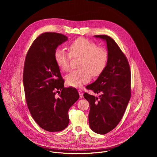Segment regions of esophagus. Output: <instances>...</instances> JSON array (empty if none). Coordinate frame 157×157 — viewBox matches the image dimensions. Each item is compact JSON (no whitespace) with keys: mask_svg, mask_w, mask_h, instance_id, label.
<instances>
[{"mask_svg":"<svg viewBox=\"0 0 157 157\" xmlns=\"http://www.w3.org/2000/svg\"><path fill=\"white\" fill-rule=\"evenodd\" d=\"M78 93L79 94V97L80 98H83V92L81 90V89H79L78 90Z\"/></svg>","mask_w":157,"mask_h":157,"instance_id":"34e87169","label":"esophagus"}]
</instances>
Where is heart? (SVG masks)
Masks as SVG:
<instances>
[{"label":"heart","instance_id":"heart-1","mask_svg":"<svg viewBox=\"0 0 157 157\" xmlns=\"http://www.w3.org/2000/svg\"><path fill=\"white\" fill-rule=\"evenodd\" d=\"M67 52L58 48L55 52L56 64L63 71L70 70L72 58H81L79 63L80 69L71 71L66 76V81L70 86L81 87L94 76L99 75L107 66L109 54L107 50L93 41L84 38H78L68 46Z\"/></svg>","mask_w":157,"mask_h":157}]
</instances>
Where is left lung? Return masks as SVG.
Here are the masks:
<instances>
[{
	"instance_id": "obj_1",
	"label": "left lung",
	"mask_w": 157,
	"mask_h": 157,
	"mask_svg": "<svg viewBox=\"0 0 157 157\" xmlns=\"http://www.w3.org/2000/svg\"><path fill=\"white\" fill-rule=\"evenodd\" d=\"M107 43L109 58L107 66L87 89L100 94L96 98L85 93L89 102L90 128L99 134L113 130L122 119L131 97V74L128 60L118 44L105 35H95Z\"/></svg>"
}]
</instances>
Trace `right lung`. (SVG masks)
<instances>
[{"instance_id":"add662e5","label":"right lung","mask_w":157,"mask_h":157,"mask_svg":"<svg viewBox=\"0 0 157 157\" xmlns=\"http://www.w3.org/2000/svg\"><path fill=\"white\" fill-rule=\"evenodd\" d=\"M67 40L58 33L41 34L29 48L24 63L23 82L28 108L37 124L52 132L68 125V110L79 98L76 88L64 87L55 59L56 48Z\"/></svg>"}]
</instances>
